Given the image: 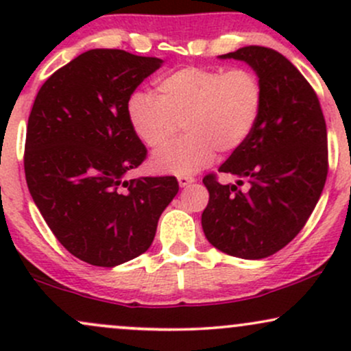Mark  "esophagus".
I'll return each mask as SVG.
<instances>
[{
  "label": "esophagus",
  "mask_w": 351,
  "mask_h": 351,
  "mask_svg": "<svg viewBox=\"0 0 351 351\" xmlns=\"http://www.w3.org/2000/svg\"><path fill=\"white\" fill-rule=\"evenodd\" d=\"M178 183H180V186H181V188H184V186H188V184L195 183V178H193V176L180 175V176H178Z\"/></svg>",
  "instance_id": "1"
}]
</instances>
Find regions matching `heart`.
<instances>
[{"label": "heart", "instance_id": "obj_1", "mask_svg": "<svg viewBox=\"0 0 351 351\" xmlns=\"http://www.w3.org/2000/svg\"><path fill=\"white\" fill-rule=\"evenodd\" d=\"M263 106L264 87L254 71L186 66L163 75L156 95L134 92L127 117L134 134L152 150L165 147L181 122L186 134L156 152L152 168L188 175L208 167L216 150H237L256 128Z\"/></svg>", "mask_w": 351, "mask_h": 351}]
</instances>
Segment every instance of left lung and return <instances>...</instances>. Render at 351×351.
<instances>
[{
    "mask_svg": "<svg viewBox=\"0 0 351 351\" xmlns=\"http://www.w3.org/2000/svg\"><path fill=\"white\" fill-rule=\"evenodd\" d=\"M221 59L244 60L259 75L264 106L249 138L219 167L237 176L203 178L209 203L201 215L206 239L241 259H264L285 247L312 215L328 173L327 125L307 79L280 54L241 47ZM244 180L248 186L239 189Z\"/></svg>",
    "mask_w": 351,
    "mask_h": 351,
    "instance_id": "left-lung-1",
    "label": "left lung"
}]
</instances>
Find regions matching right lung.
Returning a JSON list of instances; mask_svg holds the SVG:
<instances>
[{
  "instance_id": "obj_1",
  "label": "right lung",
  "mask_w": 351,
  "mask_h": 351,
  "mask_svg": "<svg viewBox=\"0 0 351 351\" xmlns=\"http://www.w3.org/2000/svg\"><path fill=\"white\" fill-rule=\"evenodd\" d=\"M162 62L90 49L36 95L24 147L27 188L52 234L87 264L114 267L147 251L180 189L175 176L125 178L147 158L127 100Z\"/></svg>"
}]
</instances>
